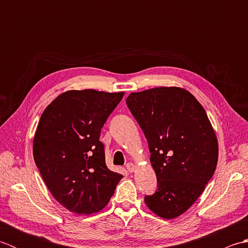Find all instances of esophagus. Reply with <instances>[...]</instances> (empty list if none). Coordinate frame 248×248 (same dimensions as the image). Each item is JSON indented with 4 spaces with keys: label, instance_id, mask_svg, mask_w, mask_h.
<instances>
[{
    "label": "esophagus",
    "instance_id": "esophagus-1",
    "mask_svg": "<svg viewBox=\"0 0 248 248\" xmlns=\"http://www.w3.org/2000/svg\"><path fill=\"white\" fill-rule=\"evenodd\" d=\"M125 167H127V170L130 171V172H133L135 170H136V165L134 164V163H128L127 165H125Z\"/></svg>",
    "mask_w": 248,
    "mask_h": 248
}]
</instances>
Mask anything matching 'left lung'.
Returning <instances> with one entry per match:
<instances>
[{"mask_svg": "<svg viewBox=\"0 0 248 248\" xmlns=\"http://www.w3.org/2000/svg\"><path fill=\"white\" fill-rule=\"evenodd\" d=\"M131 113L149 145L157 189L145 202L165 219L180 217L196 202L215 171L218 143L202 105L181 87L131 93Z\"/></svg>", "mask_w": 248, "mask_h": 248, "instance_id": "8db88e82", "label": "left lung"}]
</instances>
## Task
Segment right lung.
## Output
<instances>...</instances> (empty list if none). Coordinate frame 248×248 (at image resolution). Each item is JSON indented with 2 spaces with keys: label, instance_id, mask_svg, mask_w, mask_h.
<instances>
[{
  "label": "right lung",
  "instance_id": "1",
  "mask_svg": "<svg viewBox=\"0 0 248 248\" xmlns=\"http://www.w3.org/2000/svg\"><path fill=\"white\" fill-rule=\"evenodd\" d=\"M124 94L68 91L41 115L33 140L34 160L51 194L70 212L88 215L102 210L124 177L108 170L99 140Z\"/></svg>",
  "mask_w": 248,
  "mask_h": 248
}]
</instances>
